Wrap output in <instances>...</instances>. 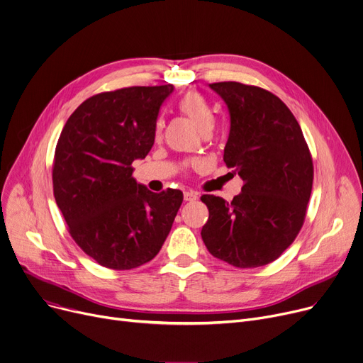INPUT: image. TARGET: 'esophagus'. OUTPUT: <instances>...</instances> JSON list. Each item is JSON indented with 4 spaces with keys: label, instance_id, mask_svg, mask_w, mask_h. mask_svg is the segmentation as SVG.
Listing matches in <instances>:
<instances>
[{
    "label": "esophagus",
    "instance_id": "obj_1",
    "mask_svg": "<svg viewBox=\"0 0 363 363\" xmlns=\"http://www.w3.org/2000/svg\"><path fill=\"white\" fill-rule=\"evenodd\" d=\"M199 199V193L194 191V190H186L184 191V201L186 202H194Z\"/></svg>",
    "mask_w": 363,
    "mask_h": 363
}]
</instances>
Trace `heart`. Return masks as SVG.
I'll return each mask as SVG.
<instances>
[{
	"instance_id": "b5f03b06",
	"label": "heart",
	"mask_w": 363,
	"mask_h": 363,
	"mask_svg": "<svg viewBox=\"0 0 363 363\" xmlns=\"http://www.w3.org/2000/svg\"><path fill=\"white\" fill-rule=\"evenodd\" d=\"M177 108L201 133H211L215 126V115L208 101L196 91H187L177 101ZM157 136L161 135V123L157 125Z\"/></svg>"
}]
</instances>
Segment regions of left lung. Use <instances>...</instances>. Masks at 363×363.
I'll return each mask as SVG.
<instances>
[{
    "label": "left lung",
    "mask_w": 363,
    "mask_h": 363,
    "mask_svg": "<svg viewBox=\"0 0 363 363\" xmlns=\"http://www.w3.org/2000/svg\"><path fill=\"white\" fill-rule=\"evenodd\" d=\"M209 87L228 106L224 161L244 184L231 202L203 194L209 218L201 235L222 262L240 269L264 266L285 252L303 225L313 157L299 123L277 96L235 81Z\"/></svg>",
    "instance_id": "8db88e82"
}]
</instances>
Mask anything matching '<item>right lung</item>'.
<instances>
[{"label":"right lung","mask_w":363,"mask_h":363,"mask_svg":"<svg viewBox=\"0 0 363 363\" xmlns=\"http://www.w3.org/2000/svg\"><path fill=\"white\" fill-rule=\"evenodd\" d=\"M173 86L126 87L82 101L53 158V196L78 247L100 266L130 270L152 260L169 235L183 193L148 190L132 177L155 139Z\"/></svg>","instance_id":"right-lung-1"}]
</instances>
